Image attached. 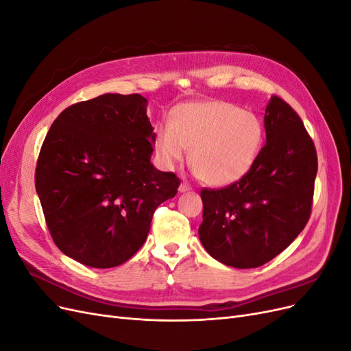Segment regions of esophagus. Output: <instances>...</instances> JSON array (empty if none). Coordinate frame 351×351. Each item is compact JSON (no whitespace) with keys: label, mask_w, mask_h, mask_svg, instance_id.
Listing matches in <instances>:
<instances>
[{"label":"esophagus","mask_w":351,"mask_h":351,"mask_svg":"<svg viewBox=\"0 0 351 351\" xmlns=\"http://www.w3.org/2000/svg\"><path fill=\"white\" fill-rule=\"evenodd\" d=\"M178 190H180V192H182V193H184V192H189V190H192V186H190V184L186 183V182H183L182 184H180Z\"/></svg>","instance_id":"34e87169"}]
</instances>
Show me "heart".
Wrapping results in <instances>:
<instances>
[{
  "label": "heart",
  "mask_w": 351,
  "mask_h": 351,
  "mask_svg": "<svg viewBox=\"0 0 351 351\" xmlns=\"http://www.w3.org/2000/svg\"><path fill=\"white\" fill-rule=\"evenodd\" d=\"M265 129L259 117L227 101L187 102L158 123L154 145L159 162L173 168L189 151L196 177L209 186H227L249 173L262 149Z\"/></svg>",
  "instance_id": "b5f03b06"
}]
</instances>
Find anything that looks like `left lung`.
Returning a JSON list of instances; mask_svg holds the SVG:
<instances>
[{
	"mask_svg": "<svg viewBox=\"0 0 351 351\" xmlns=\"http://www.w3.org/2000/svg\"><path fill=\"white\" fill-rule=\"evenodd\" d=\"M267 143L237 182L202 189L199 239L232 268L262 267L293 243L311 218L317 156L312 137L289 104L272 95L265 110Z\"/></svg>",
	"mask_w": 351,
	"mask_h": 351,
	"instance_id": "left-lung-1",
	"label": "left lung"
}]
</instances>
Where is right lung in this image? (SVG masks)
<instances>
[{
    "mask_svg": "<svg viewBox=\"0 0 351 351\" xmlns=\"http://www.w3.org/2000/svg\"><path fill=\"white\" fill-rule=\"evenodd\" d=\"M139 93L73 104L47 133L35 187L57 247L92 268H114L142 247L155 209L180 178L151 164L154 129Z\"/></svg>",
    "mask_w": 351,
    "mask_h": 351,
    "instance_id": "right-lung-1",
    "label": "right lung"
}]
</instances>
